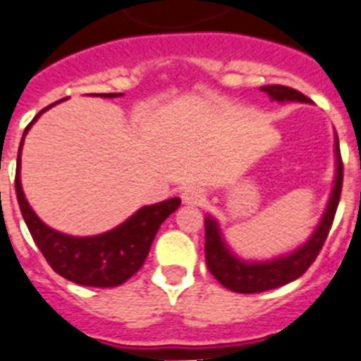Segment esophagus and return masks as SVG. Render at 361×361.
<instances>
[{"mask_svg": "<svg viewBox=\"0 0 361 361\" xmlns=\"http://www.w3.org/2000/svg\"><path fill=\"white\" fill-rule=\"evenodd\" d=\"M181 199H183L185 204L200 206L206 200V195L202 189H199V187H187L185 191L181 192Z\"/></svg>", "mask_w": 361, "mask_h": 361, "instance_id": "obj_1", "label": "esophagus"}]
</instances>
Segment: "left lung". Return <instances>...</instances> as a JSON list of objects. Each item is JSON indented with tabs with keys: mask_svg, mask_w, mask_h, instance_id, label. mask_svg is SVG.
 Here are the masks:
<instances>
[{
	"mask_svg": "<svg viewBox=\"0 0 361 361\" xmlns=\"http://www.w3.org/2000/svg\"><path fill=\"white\" fill-rule=\"evenodd\" d=\"M261 90L271 96L272 100L309 102V98L301 94L299 90L284 87V85H269ZM335 151H337V176H335V187L329 204L326 208V214L322 217L314 235L310 236V240L293 254L280 257V259L265 261V263L240 261L227 250L216 221L210 217L206 219V265L219 284L225 286L227 290L236 291V293H259V291L274 290V288H280L288 282H293L307 272V269L314 263V259L320 254L322 246H324V242L329 235V229H331V224H334L337 206H339L341 189H343V159H341L339 151V137H335Z\"/></svg>",
	"mask_w": 361,
	"mask_h": 361,
	"instance_id": "obj_1",
	"label": "left lung"
}]
</instances>
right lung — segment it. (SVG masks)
Here are the masks:
<instances>
[{
	"label": "right lung",
	"mask_w": 361,
	"mask_h": 361,
	"mask_svg": "<svg viewBox=\"0 0 361 361\" xmlns=\"http://www.w3.org/2000/svg\"><path fill=\"white\" fill-rule=\"evenodd\" d=\"M100 96L115 98L121 94L109 92V94ZM45 109H41L37 117ZM32 123L26 126L24 136ZM24 136H22V142H24ZM18 170H20V149L16 159L15 189L22 217L43 257L52 267V271L79 286L115 288V286L125 284L132 274H136L142 269L157 231L172 212L178 210L181 202L174 197L159 204L144 206L142 210H137L134 216L128 217L125 224H121L114 231H107L104 235L85 236V238L70 236L47 227L39 217L35 216V212L30 208L22 191Z\"/></svg>",
	"instance_id": "obj_1"
}]
</instances>
